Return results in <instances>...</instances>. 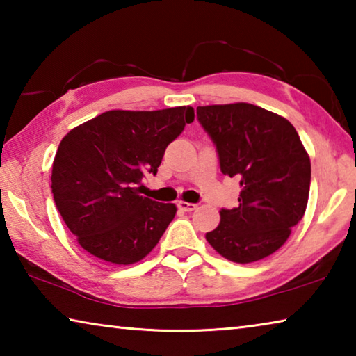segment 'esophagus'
<instances>
[{
  "label": "esophagus",
  "instance_id": "esophagus-1",
  "mask_svg": "<svg viewBox=\"0 0 356 356\" xmlns=\"http://www.w3.org/2000/svg\"><path fill=\"white\" fill-rule=\"evenodd\" d=\"M177 207H179L180 210H184V212H193V210H195L197 206H196V204H193V202L179 201V202H177Z\"/></svg>",
  "mask_w": 356,
  "mask_h": 356
}]
</instances>
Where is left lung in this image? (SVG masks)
I'll return each mask as SVG.
<instances>
[{
  "mask_svg": "<svg viewBox=\"0 0 356 356\" xmlns=\"http://www.w3.org/2000/svg\"><path fill=\"white\" fill-rule=\"evenodd\" d=\"M197 120L218 152L220 170L240 180L238 206L221 209L206 234L222 257L251 264L273 254L303 218L311 161L287 119L251 104L196 108Z\"/></svg>",
  "mask_w": 356,
  "mask_h": 356,
  "instance_id": "1",
  "label": "left lung"
}]
</instances>
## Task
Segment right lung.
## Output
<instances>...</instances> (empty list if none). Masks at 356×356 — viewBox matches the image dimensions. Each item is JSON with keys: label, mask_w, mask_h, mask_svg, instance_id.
Instances as JSON below:
<instances>
[{"label": "right lung", "mask_w": 356, "mask_h": 356, "mask_svg": "<svg viewBox=\"0 0 356 356\" xmlns=\"http://www.w3.org/2000/svg\"><path fill=\"white\" fill-rule=\"evenodd\" d=\"M195 120L191 106L113 110L70 130L53 161L51 191L65 226L83 250L130 265L146 257L170 226L176 206L140 195L168 144Z\"/></svg>", "instance_id": "right-lung-1"}]
</instances>
